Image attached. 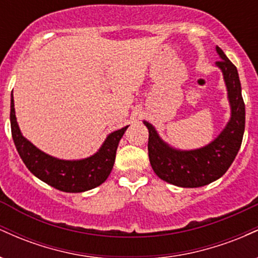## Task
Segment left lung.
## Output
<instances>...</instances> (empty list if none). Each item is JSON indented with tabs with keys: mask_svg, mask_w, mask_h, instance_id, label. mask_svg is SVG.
Instances as JSON below:
<instances>
[{
	"mask_svg": "<svg viewBox=\"0 0 258 258\" xmlns=\"http://www.w3.org/2000/svg\"><path fill=\"white\" fill-rule=\"evenodd\" d=\"M221 60L216 67L226 84L230 117L220 135L206 146L182 150L171 147L152 123L143 121L149 131L148 153L150 165L159 178L182 188H198L215 182L227 172L240 149L245 131V104L239 74L224 52L216 46Z\"/></svg>",
	"mask_w": 258,
	"mask_h": 258,
	"instance_id": "left-lung-1",
	"label": "left lung"
}]
</instances>
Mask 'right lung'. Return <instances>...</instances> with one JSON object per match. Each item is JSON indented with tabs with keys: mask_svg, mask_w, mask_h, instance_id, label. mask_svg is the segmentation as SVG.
<instances>
[{
	"mask_svg": "<svg viewBox=\"0 0 258 258\" xmlns=\"http://www.w3.org/2000/svg\"><path fill=\"white\" fill-rule=\"evenodd\" d=\"M127 127L109 133L98 152L85 159L64 160L48 155L35 147L20 131L11 94L12 137L20 158L29 171L38 179L65 193H82L104 183L110 174L120 139Z\"/></svg>",
	"mask_w": 258,
	"mask_h": 258,
	"instance_id": "add662e5",
	"label": "right lung"
}]
</instances>
